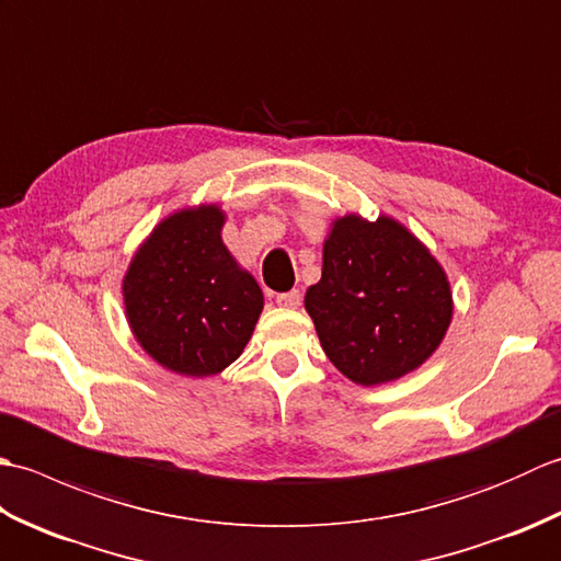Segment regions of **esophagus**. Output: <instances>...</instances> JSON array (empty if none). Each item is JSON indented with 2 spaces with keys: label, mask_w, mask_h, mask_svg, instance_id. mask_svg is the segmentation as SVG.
<instances>
[{
  "label": "esophagus",
  "mask_w": 561,
  "mask_h": 561,
  "mask_svg": "<svg viewBox=\"0 0 561 561\" xmlns=\"http://www.w3.org/2000/svg\"><path fill=\"white\" fill-rule=\"evenodd\" d=\"M277 304L284 306V308H296L301 304V294L299 289H291V291H284V294H277Z\"/></svg>",
  "instance_id": "esophagus-1"
}]
</instances>
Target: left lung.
I'll use <instances>...</instances> for the list:
<instances>
[{"instance_id": "left-lung-1", "label": "left lung", "mask_w": 561, "mask_h": 561, "mask_svg": "<svg viewBox=\"0 0 561 561\" xmlns=\"http://www.w3.org/2000/svg\"><path fill=\"white\" fill-rule=\"evenodd\" d=\"M328 359L359 386L414 371L444 340L453 304L444 270L398 221H335L323 277L306 291Z\"/></svg>"}]
</instances>
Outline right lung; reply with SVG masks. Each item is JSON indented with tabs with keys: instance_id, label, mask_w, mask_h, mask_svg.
Wrapping results in <instances>:
<instances>
[{
	"instance_id": "add662e5",
	"label": "right lung",
	"mask_w": 561,
	"mask_h": 561,
	"mask_svg": "<svg viewBox=\"0 0 561 561\" xmlns=\"http://www.w3.org/2000/svg\"><path fill=\"white\" fill-rule=\"evenodd\" d=\"M217 207L157 226L125 277V308L141 347L183 376H211L241 356L262 291L221 243Z\"/></svg>"
}]
</instances>
